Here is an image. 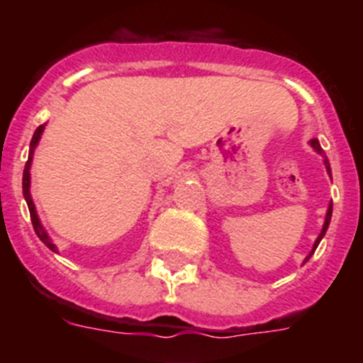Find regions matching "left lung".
Masks as SVG:
<instances>
[{"mask_svg": "<svg viewBox=\"0 0 363 363\" xmlns=\"http://www.w3.org/2000/svg\"><path fill=\"white\" fill-rule=\"evenodd\" d=\"M311 145H313V149H314V150H316V152H318V154H322L323 158H325V154H323V150H322V147H320L318 140H311ZM325 167H327V172H329V174H331V169H329V162H327V158H325ZM331 214H333V203H331V205H329V209H327L325 223H323V229H322V233H320L318 240H316V242H314V247H313V251H311V252H309V256H307V258H306V262H307V259H309V258H311V256H313L314 249H316V247H318L320 240H322V238H323V234H325L327 227H329V221H331Z\"/></svg>", "mask_w": 363, "mask_h": 363, "instance_id": "8db88e82", "label": "left lung"}]
</instances>
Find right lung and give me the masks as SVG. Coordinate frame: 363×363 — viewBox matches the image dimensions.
<instances>
[{
    "mask_svg": "<svg viewBox=\"0 0 363 363\" xmlns=\"http://www.w3.org/2000/svg\"><path fill=\"white\" fill-rule=\"evenodd\" d=\"M45 125H40L36 129V133H34V136H32L30 140V150H28V160L27 163H25V171H23V196L25 200H27V205H28V211H30V220H32V227H34V230H36L38 238L41 240V242L45 243V245L49 247L50 251H56V247H54V243L50 242V238L47 236V233H45V229L41 227L40 223V218H38L36 214V207H34V201H32L30 198V191H28V187H30V172H28V169H30V162H32V154H34V149H36L38 142H40L41 138V133H43Z\"/></svg>",
    "mask_w": 363,
    "mask_h": 363,
    "instance_id": "add662e5",
    "label": "right lung"
}]
</instances>
